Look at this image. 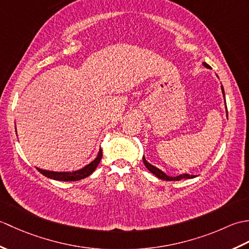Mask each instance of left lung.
I'll list each match as a JSON object with an SVG mask.
<instances>
[{"instance_id":"obj_1","label":"left lung","mask_w":249,"mask_h":249,"mask_svg":"<svg viewBox=\"0 0 249 249\" xmlns=\"http://www.w3.org/2000/svg\"><path fill=\"white\" fill-rule=\"evenodd\" d=\"M203 65H204L205 67L211 68V66L206 64V63H203ZM221 91H223L224 97H225V92H224L223 86H221ZM227 112H228V111H227ZM142 158H143V162H144L145 167H146L147 169H149V170H150L153 174H155V176H156L158 178H160V179H165V181H179V179H182V178H194V176H189V174H187V173L181 174V176H178V177H169V176H167V174H166L165 172L161 171L160 169H158V168L154 167L153 165H151L150 162H147L146 160L144 158V156L142 157Z\"/></svg>"}]
</instances>
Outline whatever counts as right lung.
Returning <instances> with one entry per match:
<instances>
[{"label": "right lung", "mask_w": 249, "mask_h": 249, "mask_svg": "<svg viewBox=\"0 0 249 249\" xmlns=\"http://www.w3.org/2000/svg\"><path fill=\"white\" fill-rule=\"evenodd\" d=\"M102 156H103V151L100 149L97 157L95 158L91 163H89L88 166L80 169V170L73 171V172H54V171L43 170V169H38V168H37V170H38L41 174H44L45 177L52 179H56V181H79V179L91 176L95 169H96V167L98 166L100 160H102Z\"/></svg>", "instance_id": "add662e5"}]
</instances>
